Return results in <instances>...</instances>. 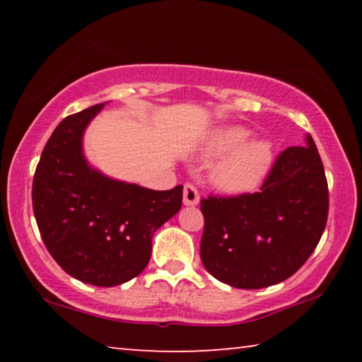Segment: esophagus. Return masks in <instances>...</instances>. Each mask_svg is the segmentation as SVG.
I'll return each mask as SVG.
<instances>
[{"mask_svg": "<svg viewBox=\"0 0 362 362\" xmlns=\"http://www.w3.org/2000/svg\"><path fill=\"white\" fill-rule=\"evenodd\" d=\"M183 204L185 206H198L199 204V193L192 183H187L183 187Z\"/></svg>", "mask_w": 362, "mask_h": 362, "instance_id": "obj_1", "label": "esophagus"}]
</instances>
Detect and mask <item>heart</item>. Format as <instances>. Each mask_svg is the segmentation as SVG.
<instances>
[{
	"label": "heart",
	"instance_id": "1",
	"mask_svg": "<svg viewBox=\"0 0 362 362\" xmlns=\"http://www.w3.org/2000/svg\"><path fill=\"white\" fill-rule=\"evenodd\" d=\"M243 126H223L206 139L201 158L225 155L212 169L211 180L220 192L244 194L267 179L274 161L273 145L265 139H252Z\"/></svg>",
	"mask_w": 362,
	"mask_h": 362
}]
</instances>
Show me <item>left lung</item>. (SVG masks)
I'll return each mask as SVG.
<instances>
[{"label":"left lung","instance_id":"obj_1","mask_svg":"<svg viewBox=\"0 0 362 362\" xmlns=\"http://www.w3.org/2000/svg\"><path fill=\"white\" fill-rule=\"evenodd\" d=\"M278 156L259 193L201 201V260L214 278L262 289L291 278L308 260L327 222L329 192L310 134Z\"/></svg>","mask_w":362,"mask_h":362}]
</instances>
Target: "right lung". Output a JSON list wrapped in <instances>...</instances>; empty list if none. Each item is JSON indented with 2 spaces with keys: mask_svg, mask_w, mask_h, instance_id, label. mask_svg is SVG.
Segmentation results:
<instances>
[{
  "mask_svg": "<svg viewBox=\"0 0 362 362\" xmlns=\"http://www.w3.org/2000/svg\"><path fill=\"white\" fill-rule=\"evenodd\" d=\"M105 103L56 127L36 166L32 199L42 241L64 272L86 284L113 287L144 272L155 231L180 211L183 187L158 192L90 166L84 131Z\"/></svg>",
  "mask_w": 362,
  "mask_h": 362,
  "instance_id": "right-lung-1",
  "label": "right lung"
}]
</instances>
